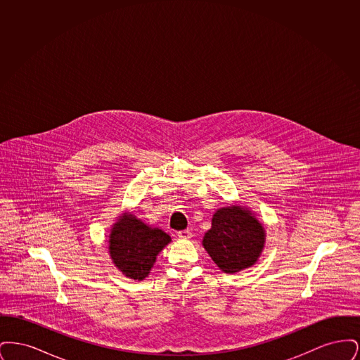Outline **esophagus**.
<instances>
[{
	"instance_id": "esophagus-1",
	"label": "esophagus",
	"mask_w": 360,
	"mask_h": 360,
	"mask_svg": "<svg viewBox=\"0 0 360 360\" xmlns=\"http://www.w3.org/2000/svg\"><path fill=\"white\" fill-rule=\"evenodd\" d=\"M176 235H178V238H179V239H190V238H191V232L188 231V229H185V231H179V232H176Z\"/></svg>"
}]
</instances>
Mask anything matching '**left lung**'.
<instances>
[{
	"mask_svg": "<svg viewBox=\"0 0 360 360\" xmlns=\"http://www.w3.org/2000/svg\"><path fill=\"white\" fill-rule=\"evenodd\" d=\"M262 224L239 206L219 209L212 219V228L202 240L207 254L224 273L233 274L252 266L264 244Z\"/></svg>",
	"mask_w": 360,
	"mask_h": 360,
	"instance_id": "obj_1",
	"label": "left lung"
}]
</instances>
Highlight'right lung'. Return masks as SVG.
<instances>
[{"label":"right lung","mask_w":360,"mask_h":360,"mask_svg":"<svg viewBox=\"0 0 360 360\" xmlns=\"http://www.w3.org/2000/svg\"><path fill=\"white\" fill-rule=\"evenodd\" d=\"M170 240L162 229L151 228L128 213L112 229L109 252L122 274L141 281L150 274L156 255Z\"/></svg>","instance_id":"right-lung-1"}]
</instances>
